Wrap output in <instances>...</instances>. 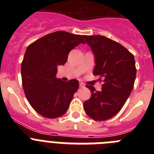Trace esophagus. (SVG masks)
<instances>
[{
    "label": "esophagus",
    "instance_id": "obj_1",
    "mask_svg": "<svg viewBox=\"0 0 154 154\" xmlns=\"http://www.w3.org/2000/svg\"><path fill=\"white\" fill-rule=\"evenodd\" d=\"M79 86L81 87V88H82V87H84L85 85H84V84L82 83V82H79Z\"/></svg>",
    "mask_w": 154,
    "mask_h": 154
}]
</instances>
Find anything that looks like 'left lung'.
Listing matches in <instances>:
<instances>
[{
  "instance_id": "obj_1",
  "label": "left lung",
  "mask_w": 154,
  "mask_h": 154,
  "mask_svg": "<svg viewBox=\"0 0 154 154\" xmlns=\"http://www.w3.org/2000/svg\"><path fill=\"white\" fill-rule=\"evenodd\" d=\"M83 38L96 58L93 75L103 82L101 91L86 85L92 94L84 103V109L92 119L106 120L120 111L131 93L137 75L135 59L126 48L106 37Z\"/></svg>"
}]
</instances>
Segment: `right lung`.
I'll return each instance as SVG.
<instances>
[{
    "label": "right lung",
    "mask_w": 154,
    "mask_h": 154,
    "mask_svg": "<svg viewBox=\"0 0 154 154\" xmlns=\"http://www.w3.org/2000/svg\"><path fill=\"white\" fill-rule=\"evenodd\" d=\"M80 43L85 44L81 35L58 31L27 48L21 63L23 89L30 105L42 116L58 118L69 109L79 83L57 79V67L65 64L69 51Z\"/></svg>",
    "instance_id": "1"
}]
</instances>
